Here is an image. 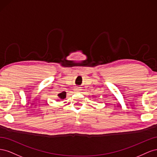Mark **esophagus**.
Segmentation results:
<instances>
[{
	"mask_svg": "<svg viewBox=\"0 0 157 157\" xmlns=\"http://www.w3.org/2000/svg\"><path fill=\"white\" fill-rule=\"evenodd\" d=\"M74 90H75V91L77 92H78L80 91V88L79 87H75V89H74Z\"/></svg>",
	"mask_w": 157,
	"mask_h": 157,
	"instance_id": "34e87169",
	"label": "esophagus"
}]
</instances>
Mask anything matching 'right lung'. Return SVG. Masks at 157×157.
I'll return each mask as SVG.
<instances>
[{
	"label": "right lung",
	"mask_w": 157,
	"mask_h": 157,
	"mask_svg": "<svg viewBox=\"0 0 157 157\" xmlns=\"http://www.w3.org/2000/svg\"><path fill=\"white\" fill-rule=\"evenodd\" d=\"M58 96H59V98H61V99H64V98L66 97V92H61V93L59 94H58Z\"/></svg>",
	"instance_id": "add662e5"
}]
</instances>
